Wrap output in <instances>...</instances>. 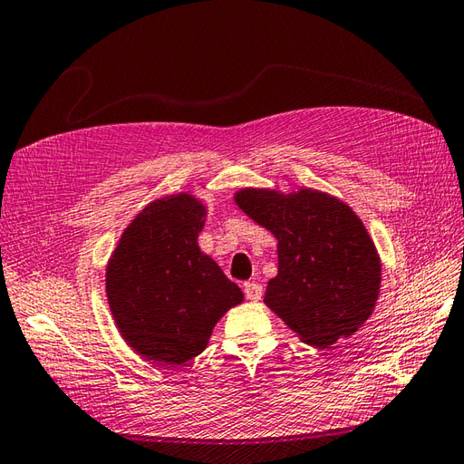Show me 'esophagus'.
<instances>
[{
	"instance_id": "34e87169",
	"label": "esophagus",
	"mask_w": 464,
	"mask_h": 464,
	"mask_svg": "<svg viewBox=\"0 0 464 464\" xmlns=\"http://www.w3.org/2000/svg\"><path fill=\"white\" fill-rule=\"evenodd\" d=\"M243 290H245V296L249 300H261L263 296V286L256 283H245Z\"/></svg>"
}]
</instances>
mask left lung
<instances>
[{"label": "left lung", "mask_w": 464, "mask_h": 464, "mask_svg": "<svg viewBox=\"0 0 464 464\" xmlns=\"http://www.w3.org/2000/svg\"><path fill=\"white\" fill-rule=\"evenodd\" d=\"M239 206L276 239L278 275L265 303L310 346L328 348L372 314L382 266L368 231L336 198L314 189H243Z\"/></svg>", "instance_id": "8db88e82"}]
</instances>
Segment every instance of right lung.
I'll return each instance as SVG.
<instances>
[{
  "instance_id": "right-lung-1",
  "label": "right lung",
  "mask_w": 464,
  "mask_h": 464,
  "mask_svg": "<svg viewBox=\"0 0 464 464\" xmlns=\"http://www.w3.org/2000/svg\"><path fill=\"white\" fill-rule=\"evenodd\" d=\"M206 209L188 193L154 201L132 221L106 271L118 330L144 358L183 363L208 346L241 288L198 246Z\"/></svg>"
}]
</instances>
